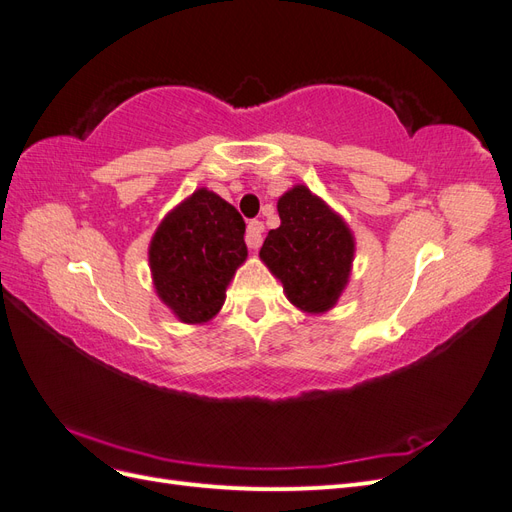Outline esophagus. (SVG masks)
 Segmentation results:
<instances>
[{
  "label": "esophagus",
  "instance_id": "obj_1",
  "mask_svg": "<svg viewBox=\"0 0 512 512\" xmlns=\"http://www.w3.org/2000/svg\"><path fill=\"white\" fill-rule=\"evenodd\" d=\"M262 232H265V224L260 220H252L247 224V235H245V243L247 247H252V250H258L262 245Z\"/></svg>",
  "mask_w": 512,
  "mask_h": 512
}]
</instances>
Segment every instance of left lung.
Listing matches in <instances>:
<instances>
[{"label":"left lung","instance_id":"obj_1","mask_svg":"<svg viewBox=\"0 0 512 512\" xmlns=\"http://www.w3.org/2000/svg\"><path fill=\"white\" fill-rule=\"evenodd\" d=\"M280 228L269 230L260 258L284 284L290 303L322 314L342 294L354 256V239L344 220L305 185L277 200Z\"/></svg>","mask_w":512,"mask_h":512}]
</instances>
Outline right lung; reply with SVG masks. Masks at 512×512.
<instances>
[{"label":"right lung","instance_id":"add662e5","mask_svg":"<svg viewBox=\"0 0 512 512\" xmlns=\"http://www.w3.org/2000/svg\"><path fill=\"white\" fill-rule=\"evenodd\" d=\"M243 235L239 211L205 188L166 215L149 245V265L158 297L181 322L200 324L220 312L247 258Z\"/></svg>","mask_w":512,"mask_h":512}]
</instances>
